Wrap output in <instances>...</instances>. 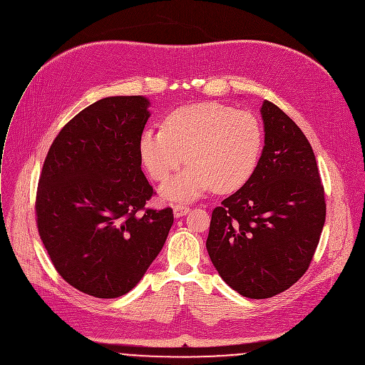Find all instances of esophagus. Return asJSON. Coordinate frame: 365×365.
I'll use <instances>...</instances> for the list:
<instances>
[{"instance_id":"esophagus-1","label":"esophagus","mask_w":365,"mask_h":365,"mask_svg":"<svg viewBox=\"0 0 365 365\" xmlns=\"http://www.w3.org/2000/svg\"><path fill=\"white\" fill-rule=\"evenodd\" d=\"M173 208H174V215L175 217H182L190 211V208L187 205H182V204H175Z\"/></svg>"}]
</instances>
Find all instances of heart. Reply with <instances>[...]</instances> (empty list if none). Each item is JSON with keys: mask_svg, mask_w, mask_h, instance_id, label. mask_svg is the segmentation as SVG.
I'll list each match as a JSON object with an SVG mask.
<instances>
[{"mask_svg": "<svg viewBox=\"0 0 365 365\" xmlns=\"http://www.w3.org/2000/svg\"><path fill=\"white\" fill-rule=\"evenodd\" d=\"M139 157L155 181H165L184 161L190 163L160 192L170 201H190L214 187L218 192L242 188L255 174L263 129L245 109L204 102L171 112L163 128H145Z\"/></svg>", "mask_w": 365, "mask_h": 365, "instance_id": "obj_1", "label": "heart"}]
</instances>
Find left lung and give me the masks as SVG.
<instances>
[{
  "mask_svg": "<svg viewBox=\"0 0 365 365\" xmlns=\"http://www.w3.org/2000/svg\"><path fill=\"white\" fill-rule=\"evenodd\" d=\"M252 178L211 214L205 242L222 279L250 299L272 298L308 270L325 223L317 160L299 126L269 101Z\"/></svg>",
  "mask_w": 365,
  "mask_h": 365,
  "instance_id": "obj_1",
  "label": "left lung"
}]
</instances>
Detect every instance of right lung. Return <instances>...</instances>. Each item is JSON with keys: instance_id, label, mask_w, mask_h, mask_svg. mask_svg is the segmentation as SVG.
Masks as SVG:
<instances>
[{"instance_id": "1", "label": "right lung", "mask_w": 365, "mask_h": 365, "mask_svg": "<svg viewBox=\"0 0 365 365\" xmlns=\"http://www.w3.org/2000/svg\"><path fill=\"white\" fill-rule=\"evenodd\" d=\"M150 106L145 96L95 102L58 132L43 165L36 201L43 245L60 276L96 298L133 289L174 223L171 208L145 210L154 190L138 142Z\"/></svg>"}]
</instances>
